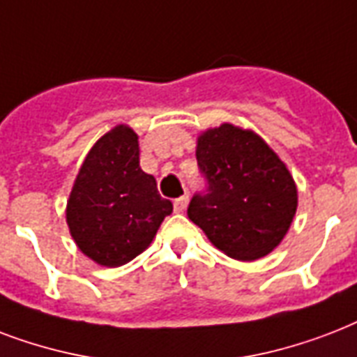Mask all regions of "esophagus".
Wrapping results in <instances>:
<instances>
[{
  "label": "esophagus",
  "mask_w": 357,
  "mask_h": 357,
  "mask_svg": "<svg viewBox=\"0 0 357 357\" xmlns=\"http://www.w3.org/2000/svg\"><path fill=\"white\" fill-rule=\"evenodd\" d=\"M173 206H175V212H178V214H181V212H184L188 206V195H182V197L175 199Z\"/></svg>",
  "instance_id": "obj_1"
}]
</instances>
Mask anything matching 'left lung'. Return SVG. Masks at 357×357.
Segmentation results:
<instances>
[{"label": "left lung", "instance_id": "8db88e82", "mask_svg": "<svg viewBox=\"0 0 357 357\" xmlns=\"http://www.w3.org/2000/svg\"><path fill=\"white\" fill-rule=\"evenodd\" d=\"M206 190L195 193L188 218L236 261H257L281 244L298 206L287 165L253 130L223 123L197 139Z\"/></svg>", "mask_w": 357, "mask_h": 357}]
</instances>
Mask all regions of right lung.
<instances>
[{
	"mask_svg": "<svg viewBox=\"0 0 357 357\" xmlns=\"http://www.w3.org/2000/svg\"><path fill=\"white\" fill-rule=\"evenodd\" d=\"M171 212L154 176L139 167L137 134L126 124L93 145L66 201V223L79 251L109 268L147 250Z\"/></svg>",
	"mask_w": 357,
	"mask_h": 357,
	"instance_id": "add662e5",
	"label": "right lung"
}]
</instances>
